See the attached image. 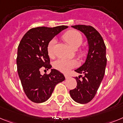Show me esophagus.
I'll use <instances>...</instances> for the list:
<instances>
[{
    "label": "esophagus",
    "mask_w": 123,
    "mask_h": 123,
    "mask_svg": "<svg viewBox=\"0 0 123 123\" xmlns=\"http://www.w3.org/2000/svg\"><path fill=\"white\" fill-rule=\"evenodd\" d=\"M65 77H66V79H68V78L69 77V75H67V74H65L64 75Z\"/></svg>",
    "instance_id": "1"
}]
</instances>
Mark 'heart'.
<instances>
[{"label": "heart", "instance_id": "obj_1", "mask_svg": "<svg viewBox=\"0 0 123 123\" xmlns=\"http://www.w3.org/2000/svg\"><path fill=\"white\" fill-rule=\"evenodd\" d=\"M63 38L65 41L69 44L70 46L74 49H77L80 46L82 42V37L79 32L75 30L68 31L63 35ZM57 40L55 38H53L49 41L48 45V53L49 56H53L54 54V49ZM78 65L77 62L74 59H59L54 62V68L64 73H67L73 68L77 67Z\"/></svg>", "mask_w": 123, "mask_h": 123}]
</instances>
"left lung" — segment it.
<instances>
[{
    "label": "left lung",
    "instance_id": "8db88e82",
    "mask_svg": "<svg viewBox=\"0 0 123 123\" xmlns=\"http://www.w3.org/2000/svg\"><path fill=\"white\" fill-rule=\"evenodd\" d=\"M72 28L80 31L85 35L88 44V51L85 62L75 71L82 75L75 78L76 88L70 90V95L75 101L81 104L88 103L94 98L100 87L106 66V46L103 38L93 26L78 25Z\"/></svg>",
    "mask_w": 123,
    "mask_h": 123
}]
</instances>
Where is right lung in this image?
Instances as JSON below:
<instances>
[{
	"label": "right lung",
	"instance_id": "1",
	"mask_svg": "<svg viewBox=\"0 0 123 123\" xmlns=\"http://www.w3.org/2000/svg\"><path fill=\"white\" fill-rule=\"evenodd\" d=\"M68 26L37 27L26 32L20 42L17 51V71L23 90L30 100L43 103L49 98L54 87L65 80L64 75L55 69L49 74H40L43 67L47 70L52 66L48 53L51 39Z\"/></svg>",
	"mask_w": 123,
	"mask_h": 123
}]
</instances>
